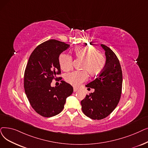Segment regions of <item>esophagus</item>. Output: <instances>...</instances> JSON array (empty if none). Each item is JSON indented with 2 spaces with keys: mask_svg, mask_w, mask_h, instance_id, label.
I'll list each match as a JSON object with an SVG mask.
<instances>
[{
  "mask_svg": "<svg viewBox=\"0 0 148 148\" xmlns=\"http://www.w3.org/2000/svg\"><path fill=\"white\" fill-rule=\"evenodd\" d=\"M78 89L77 88H74V92H76V91H78Z\"/></svg>",
  "mask_w": 148,
  "mask_h": 148,
  "instance_id": "34e87169",
  "label": "esophagus"
}]
</instances>
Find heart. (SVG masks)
<instances>
[{"label": "heart", "mask_w": 148, "mask_h": 148, "mask_svg": "<svg viewBox=\"0 0 148 148\" xmlns=\"http://www.w3.org/2000/svg\"><path fill=\"white\" fill-rule=\"evenodd\" d=\"M73 54L77 59L82 60L80 68L85 69L74 71L65 74L66 82L74 86H79L87 80V71L92 76L97 75L103 71L106 66V57L93 47H77L74 49ZM59 63L63 71H68L72 68L73 57L69 54L62 53L59 57Z\"/></svg>", "instance_id": "1"}]
</instances>
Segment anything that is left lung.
Segmentation results:
<instances>
[{
	"label": "left lung",
	"mask_w": 148,
	"mask_h": 148,
	"mask_svg": "<svg viewBox=\"0 0 148 148\" xmlns=\"http://www.w3.org/2000/svg\"><path fill=\"white\" fill-rule=\"evenodd\" d=\"M106 66L94 80L86 85L94 88L93 93L81 101L82 110L87 117L101 120L108 117L117 106L122 90V71L119 60L113 51L105 45Z\"/></svg>",
	"instance_id": "left-lung-1"
}]
</instances>
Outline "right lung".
Segmentation results:
<instances>
[{
    "mask_svg": "<svg viewBox=\"0 0 148 148\" xmlns=\"http://www.w3.org/2000/svg\"><path fill=\"white\" fill-rule=\"evenodd\" d=\"M69 47L64 42L49 40L38 45L28 59L24 73L25 92L32 108L43 117L61 112L66 99L73 92V86L64 81L58 86H51L53 80L61 78L57 77L61 74L59 57Z\"/></svg>",
    "mask_w": 148,
    "mask_h": 148,
    "instance_id": "obj_1",
    "label": "right lung"
}]
</instances>
